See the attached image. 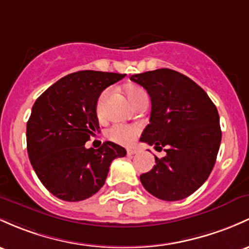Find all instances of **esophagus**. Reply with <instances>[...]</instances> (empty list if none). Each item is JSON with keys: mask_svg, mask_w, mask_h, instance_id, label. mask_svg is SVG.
I'll return each mask as SVG.
<instances>
[{"mask_svg": "<svg viewBox=\"0 0 249 249\" xmlns=\"http://www.w3.org/2000/svg\"><path fill=\"white\" fill-rule=\"evenodd\" d=\"M126 152H127V155H129V156H132V155H135L137 151H136L135 149H127Z\"/></svg>", "mask_w": 249, "mask_h": 249, "instance_id": "1", "label": "esophagus"}]
</instances>
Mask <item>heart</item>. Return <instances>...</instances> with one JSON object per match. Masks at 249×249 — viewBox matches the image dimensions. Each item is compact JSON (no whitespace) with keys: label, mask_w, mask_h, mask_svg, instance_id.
<instances>
[{"label":"heart","mask_w":249,"mask_h":249,"mask_svg":"<svg viewBox=\"0 0 249 249\" xmlns=\"http://www.w3.org/2000/svg\"><path fill=\"white\" fill-rule=\"evenodd\" d=\"M126 95L132 105H135L136 103L139 102V100L144 99V98H147L146 92L139 86L127 87ZM104 97H105V93L102 95V98H100L99 105L102 104ZM138 132H139V129L137 126H129V125L116 124V125H113L110 130H108L107 137L112 139L113 142H117V143L130 144V143H132L133 139H135L136 136L138 135Z\"/></svg>","instance_id":"obj_1"}]
</instances>
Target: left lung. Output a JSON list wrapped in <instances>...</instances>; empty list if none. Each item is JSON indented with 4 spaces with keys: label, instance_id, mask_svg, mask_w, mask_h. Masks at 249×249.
Instances as JSON below:
<instances>
[{
    "label": "left lung",
    "instance_id": "8db88e82",
    "mask_svg": "<svg viewBox=\"0 0 249 249\" xmlns=\"http://www.w3.org/2000/svg\"><path fill=\"white\" fill-rule=\"evenodd\" d=\"M130 79L151 99L150 124L141 142L166 152L141 175L142 184L160 200H183L207 181L216 162L222 136L216 106L195 81L174 70L160 68Z\"/></svg>",
    "mask_w": 249,
    "mask_h": 249
}]
</instances>
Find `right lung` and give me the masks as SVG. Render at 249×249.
I'll return each mask as SVG.
<instances>
[{"label": "right lung", "instance_id": "obj_1", "mask_svg": "<svg viewBox=\"0 0 249 249\" xmlns=\"http://www.w3.org/2000/svg\"><path fill=\"white\" fill-rule=\"evenodd\" d=\"M125 74L98 71L71 73L36 99L27 123V151L33 169L49 193L68 202L100 190L112 160L126 150L112 142L99 149L85 143L99 132L97 103L102 92Z\"/></svg>", "mask_w": 249, "mask_h": 249}]
</instances>
